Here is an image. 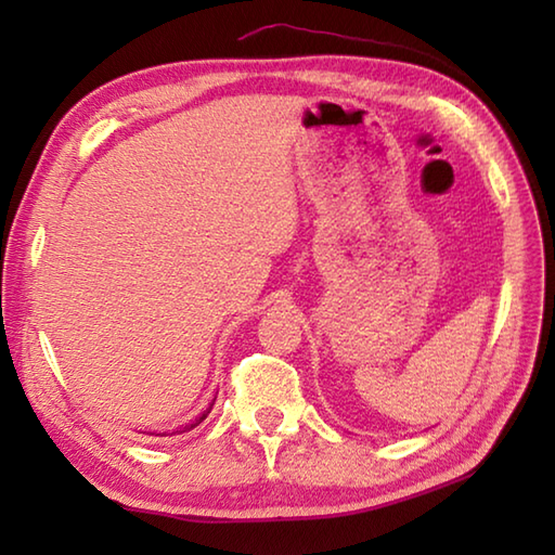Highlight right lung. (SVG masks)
<instances>
[{
  "mask_svg": "<svg viewBox=\"0 0 555 555\" xmlns=\"http://www.w3.org/2000/svg\"><path fill=\"white\" fill-rule=\"evenodd\" d=\"M215 400H217V396L215 398H211V403L203 410V412H199V415L197 417H193L191 422H185V424H181V427H176L171 434H185V431H193L195 427H197V424L199 422H205L207 420V415H209V412H211V405H215ZM171 434H167V431H162V434H155V436H171Z\"/></svg>",
  "mask_w": 555,
  "mask_h": 555,
  "instance_id": "add662e5",
  "label": "right lung"
}]
</instances>
